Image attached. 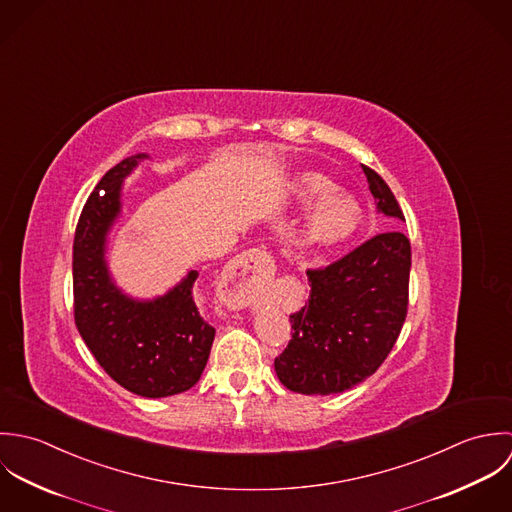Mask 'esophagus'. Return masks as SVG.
Segmentation results:
<instances>
[{"label": "esophagus", "instance_id": "34e87169", "mask_svg": "<svg viewBox=\"0 0 512 512\" xmlns=\"http://www.w3.org/2000/svg\"><path fill=\"white\" fill-rule=\"evenodd\" d=\"M275 275V259L265 249H251L231 265L229 281L235 285L237 293L229 297L233 307H245L253 303L249 289L261 281H267Z\"/></svg>", "mask_w": 512, "mask_h": 512}]
</instances>
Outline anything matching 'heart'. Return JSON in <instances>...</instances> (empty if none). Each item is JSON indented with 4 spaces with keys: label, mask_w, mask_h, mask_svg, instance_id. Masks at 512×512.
I'll return each mask as SVG.
<instances>
[{
    "label": "heart",
    "mask_w": 512,
    "mask_h": 512,
    "mask_svg": "<svg viewBox=\"0 0 512 512\" xmlns=\"http://www.w3.org/2000/svg\"><path fill=\"white\" fill-rule=\"evenodd\" d=\"M297 198L303 204H314L334 194V184L320 174H303L297 184ZM360 205L352 198H332L318 205L305 225L308 243L316 247H334L352 237L360 225Z\"/></svg>",
    "instance_id": "b5f03b06"
}]
</instances>
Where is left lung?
Here are the masks:
<instances>
[{"instance_id": "8db88e82", "label": "left lung", "mask_w": 512, "mask_h": 512, "mask_svg": "<svg viewBox=\"0 0 512 512\" xmlns=\"http://www.w3.org/2000/svg\"><path fill=\"white\" fill-rule=\"evenodd\" d=\"M380 213L404 221L388 184L362 166ZM411 245L402 231L374 235L342 259L308 269L310 297L291 314L293 338L275 358L285 388L340 394L372 376L394 348L408 314Z\"/></svg>"}]
</instances>
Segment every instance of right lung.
<instances>
[{
	"label": "right lung",
	"instance_id": "1",
	"mask_svg": "<svg viewBox=\"0 0 512 512\" xmlns=\"http://www.w3.org/2000/svg\"><path fill=\"white\" fill-rule=\"evenodd\" d=\"M144 158L110 168L81 211L73 243L75 324L116 384L142 398H166L198 384L215 328L196 307L198 271L152 301L124 295L108 273L106 235L120 213L122 182Z\"/></svg>",
	"mask_w": 512,
	"mask_h": 512
}]
</instances>
